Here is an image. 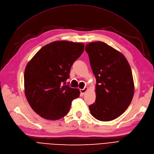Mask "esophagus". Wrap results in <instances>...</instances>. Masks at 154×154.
Listing matches in <instances>:
<instances>
[{
	"mask_svg": "<svg viewBox=\"0 0 154 154\" xmlns=\"http://www.w3.org/2000/svg\"><path fill=\"white\" fill-rule=\"evenodd\" d=\"M88 90V88L87 87H85V88H82V89H80V92H81V94H82V95H83L85 94V93L86 92V91Z\"/></svg>",
	"mask_w": 154,
	"mask_h": 154,
	"instance_id": "obj_1",
	"label": "esophagus"
}]
</instances>
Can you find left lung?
Listing matches in <instances>:
<instances>
[{
  "label": "left lung",
  "mask_w": 154,
  "mask_h": 154,
  "mask_svg": "<svg viewBox=\"0 0 154 154\" xmlns=\"http://www.w3.org/2000/svg\"><path fill=\"white\" fill-rule=\"evenodd\" d=\"M96 80V99L89 105L91 114L102 122L118 118L131 103L134 93L132 73L123 54L102 42L87 44Z\"/></svg>",
  "instance_id": "1"
}]
</instances>
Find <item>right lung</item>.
<instances>
[{"mask_svg":"<svg viewBox=\"0 0 154 154\" xmlns=\"http://www.w3.org/2000/svg\"><path fill=\"white\" fill-rule=\"evenodd\" d=\"M83 51V43L56 41L41 48L27 63L25 94L32 110L42 118L57 120L64 117L72 100L80 96L79 89L64 83Z\"/></svg>","mask_w":154,"mask_h":154,"instance_id":"1","label":"right lung"}]
</instances>
